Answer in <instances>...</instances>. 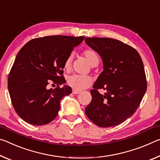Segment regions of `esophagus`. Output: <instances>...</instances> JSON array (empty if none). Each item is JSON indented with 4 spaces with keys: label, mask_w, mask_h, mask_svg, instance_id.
<instances>
[{
    "label": "esophagus",
    "mask_w": 160,
    "mask_h": 160,
    "mask_svg": "<svg viewBox=\"0 0 160 160\" xmlns=\"http://www.w3.org/2000/svg\"><path fill=\"white\" fill-rule=\"evenodd\" d=\"M80 92L79 90H75V89H72V93L74 94V95H77V94H79Z\"/></svg>",
    "instance_id": "34e87169"
}]
</instances>
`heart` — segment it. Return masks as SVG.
<instances>
[{
    "label": "heart",
    "instance_id": "1",
    "mask_svg": "<svg viewBox=\"0 0 160 160\" xmlns=\"http://www.w3.org/2000/svg\"><path fill=\"white\" fill-rule=\"evenodd\" d=\"M83 55L85 57L86 60L89 62L91 66H95L97 65L100 58L97 52L92 49L85 50L83 52ZM72 55H69L65 60L64 63V69L68 71L71 68L72 65ZM68 83L70 87H72L73 89L77 90H82L86 89V88L90 86L92 83V78L90 76L88 75H72L70 76L68 79Z\"/></svg>",
    "mask_w": 160,
    "mask_h": 160
}]
</instances>
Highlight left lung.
<instances>
[{
    "instance_id": "8db88e82",
    "label": "left lung",
    "mask_w": 160,
    "mask_h": 160,
    "mask_svg": "<svg viewBox=\"0 0 160 160\" xmlns=\"http://www.w3.org/2000/svg\"><path fill=\"white\" fill-rule=\"evenodd\" d=\"M88 46L102 60L103 71L90 90L92 101L85 108L90 120L100 128L120 125L133 115L147 90L143 62L138 52L118 40L86 38ZM106 90L101 95L97 90Z\"/></svg>"
}]
</instances>
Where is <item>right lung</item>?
I'll return each mask as SVG.
<instances>
[{
	"instance_id": "right-lung-1",
	"label": "right lung",
	"mask_w": 160,
	"mask_h": 160,
	"mask_svg": "<svg viewBox=\"0 0 160 160\" xmlns=\"http://www.w3.org/2000/svg\"><path fill=\"white\" fill-rule=\"evenodd\" d=\"M85 37L51 35L32 39L18 53L8 79L12 104L18 116L32 125H43L56 118L60 100L72 92L64 85V63ZM50 81L57 84L48 89Z\"/></svg>"
}]
</instances>
